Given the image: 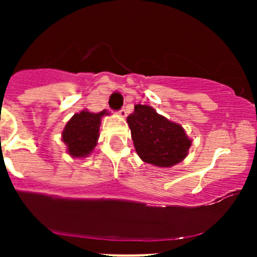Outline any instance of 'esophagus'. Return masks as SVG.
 I'll list each match as a JSON object with an SVG mask.
<instances>
[{
	"label": "esophagus",
	"instance_id": "esophagus-1",
	"mask_svg": "<svg viewBox=\"0 0 257 257\" xmlns=\"http://www.w3.org/2000/svg\"><path fill=\"white\" fill-rule=\"evenodd\" d=\"M118 114L120 117H123V118H124V117H126V111H125V108H120V110L118 111Z\"/></svg>",
	"mask_w": 257,
	"mask_h": 257
}]
</instances>
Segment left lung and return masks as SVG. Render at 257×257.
I'll return each mask as SVG.
<instances>
[{
  "label": "left lung",
  "instance_id": "left-lung-1",
  "mask_svg": "<svg viewBox=\"0 0 257 257\" xmlns=\"http://www.w3.org/2000/svg\"><path fill=\"white\" fill-rule=\"evenodd\" d=\"M126 122L137 153L145 163L170 168L187 156L192 141L185 129L157 113L151 106L135 105Z\"/></svg>",
  "mask_w": 257,
  "mask_h": 257
}]
</instances>
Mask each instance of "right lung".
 <instances>
[{
    "instance_id": "obj_1",
    "label": "right lung",
    "mask_w": 257,
    "mask_h": 257,
    "mask_svg": "<svg viewBox=\"0 0 257 257\" xmlns=\"http://www.w3.org/2000/svg\"><path fill=\"white\" fill-rule=\"evenodd\" d=\"M105 114L110 113L106 110L98 113L83 110L73 114L66 123L61 140L67 146V152L71 157L84 158L90 155L98 144L101 117Z\"/></svg>"
}]
</instances>
